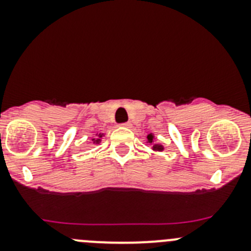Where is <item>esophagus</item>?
<instances>
[{"label": "esophagus", "mask_w": 251, "mask_h": 251, "mask_svg": "<svg viewBox=\"0 0 251 251\" xmlns=\"http://www.w3.org/2000/svg\"><path fill=\"white\" fill-rule=\"evenodd\" d=\"M123 127H131V124L130 123H125V124H121Z\"/></svg>", "instance_id": "1"}]
</instances>
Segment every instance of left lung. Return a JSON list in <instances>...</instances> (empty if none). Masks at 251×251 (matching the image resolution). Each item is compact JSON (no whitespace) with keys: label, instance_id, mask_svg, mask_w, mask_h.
<instances>
[{"label":"left lung","instance_id":"8db88e82","mask_svg":"<svg viewBox=\"0 0 251 251\" xmlns=\"http://www.w3.org/2000/svg\"><path fill=\"white\" fill-rule=\"evenodd\" d=\"M147 143L151 144V148L154 149L155 151H164V146H161V144L156 143L155 142V136H154V133H149L148 136H147Z\"/></svg>","mask_w":251,"mask_h":251}]
</instances>
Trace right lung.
<instances>
[{
  "label": "right lung",
  "mask_w": 251,
  "mask_h": 251,
  "mask_svg": "<svg viewBox=\"0 0 251 251\" xmlns=\"http://www.w3.org/2000/svg\"><path fill=\"white\" fill-rule=\"evenodd\" d=\"M104 136V133H97L95 138H92L93 144H100V141H102V137Z\"/></svg>",
  "instance_id": "obj_1"
}]
</instances>
